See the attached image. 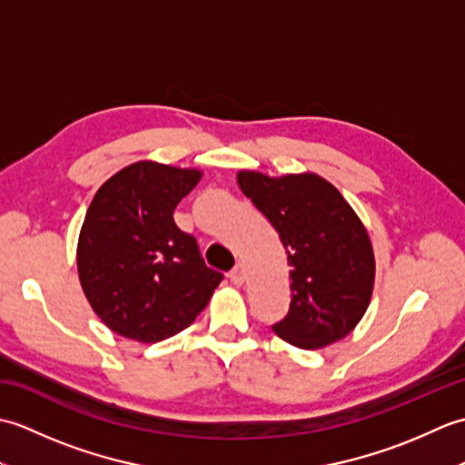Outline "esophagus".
I'll use <instances>...</instances> for the list:
<instances>
[{"label": "esophagus", "instance_id": "1", "mask_svg": "<svg viewBox=\"0 0 465 465\" xmlns=\"http://www.w3.org/2000/svg\"><path fill=\"white\" fill-rule=\"evenodd\" d=\"M230 282H232L233 285H242V283L245 282V270H243V265H235V268L232 270V273H230Z\"/></svg>", "mask_w": 465, "mask_h": 465}]
</instances>
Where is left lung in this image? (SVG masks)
<instances>
[{
	"label": "left lung",
	"instance_id": "8db88e82",
	"mask_svg": "<svg viewBox=\"0 0 465 465\" xmlns=\"http://www.w3.org/2000/svg\"><path fill=\"white\" fill-rule=\"evenodd\" d=\"M238 185L278 232L292 265L290 312L273 331L300 350L343 340L368 310L375 280L371 240L358 213L312 172L270 177L242 170Z\"/></svg>",
	"mask_w": 465,
	"mask_h": 465
}]
</instances>
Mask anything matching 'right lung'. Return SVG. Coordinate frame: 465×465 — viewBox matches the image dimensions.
<instances>
[{
	"instance_id": "right-lung-1",
	"label": "right lung",
	"mask_w": 465,
	"mask_h": 465,
	"mask_svg": "<svg viewBox=\"0 0 465 465\" xmlns=\"http://www.w3.org/2000/svg\"><path fill=\"white\" fill-rule=\"evenodd\" d=\"M200 170L135 162L107 180L77 240L82 290L107 328L155 343L180 333L210 303L223 275L203 263L195 238L173 222Z\"/></svg>"
}]
</instances>
